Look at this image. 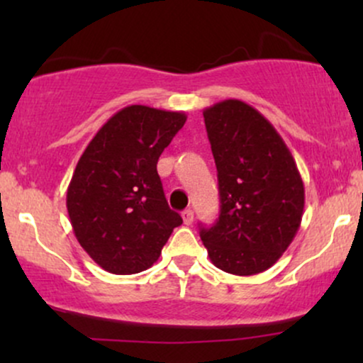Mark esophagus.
<instances>
[{
	"label": "esophagus",
	"instance_id": "34e87169",
	"mask_svg": "<svg viewBox=\"0 0 363 363\" xmlns=\"http://www.w3.org/2000/svg\"><path fill=\"white\" fill-rule=\"evenodd\" d=\"M182 220H184V225H193V222H194L193 210H186L184 213H182Z\"/></svg>",
	"mask_w": 363,
	"mask_h": 363
}]
</instances>
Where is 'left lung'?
<instances>
[{
    "label": "left lung",
    "instance_id": "1",
    "mask_svg": "<svg viewBox=\"0 0 363 363\" xmlns=\"http://www.w3.org/2000/svg\"><path fill=\"white\" fill-rule=\"evenodd\" d=\"M218 170L220 215L201 227L216 268L237 277L266 272L301 227L306 191L297 164L259 111L228 99L203 111Z\"/></svg>",
    "mask_w": 363,
    "mask_h": 363
}]
</instances>
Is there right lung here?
I'll list each match as a JSON object with an SVG mask.
<instances>
[{"mask_svg":"<svg viewBox=\"0 0 363 363\" xmlns=\"http://www.w3.org/2000/svg\"><path fill=\"white\" fill-rule=\"evenodd\" d=\"M186 119L184 112L128 106L82 153L66 208L77 240L106 272L148 269L182 223L165 199L157 162Z\"/></svg>","mask_w":363,"mask_h":363,"instance_id":"right-lung-1","label":"right lung"}]
</instances>
